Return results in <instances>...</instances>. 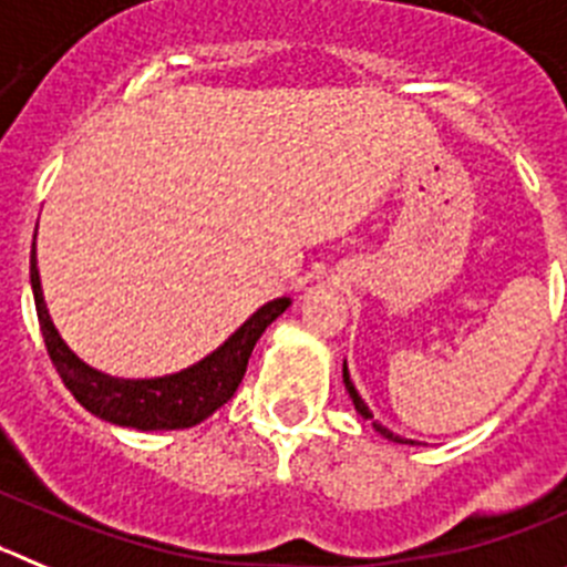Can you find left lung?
<instances>
[{"label": "left lung", "instance_id": "1", "mask_svg": "<svg viewBox=\"0 0 567 567\" xmlns=\"http://www.w3.org/2000/svg\"><path fill=\"white\" fill-rule=\"evenodd\" d=\"M343 385H347V391H349V396H352V403H355V411H358V414H361L363 420H369V422H372V427H374V431L380 433V436H385V439H389V442H396V444H414V439H403V436H396V433H391L389 427H385V425H380V422L374 420V414H372V411H369V405L363 403V396L358 394L355 383H352V378H349L347 361H343Z\"/></svg>", "mask_w": 567, "mask_h": 567}]
</instances>
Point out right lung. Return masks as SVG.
I'll return each mask as SVG.
<instances>
[{
  "label": "right lung",
  "instance_id": "add662e5",
  "mask_svg": "<svg viewBox=\"0 0 567 567\" xmlns=\"http://www.w3.org/2000/svg\"><path fill=\"white\" fill-rule=\"evenodd\" d=\"M30 285H33L41 336H44L47 352H50L63 385L72 391V396L89 414L100 416L111 425L134 427V431H182V427L198 425L220 405L229 403L246 374L254 343L259 341L271 321H277L290 308V296L266 301L215 352L200 358L193 367L162 374V378L131 380L111 378V374L89 367L66 347L61 332L52 324L50 310H47L39 259H35V237L33 251H30Z\"/></svg>",
  "mask_w": 567,
  "mask_h": 567
}]
</instances>
